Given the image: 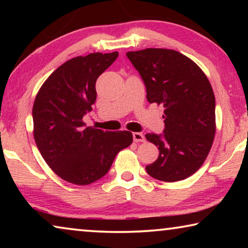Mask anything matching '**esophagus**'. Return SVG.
<instances>
[{
    "label": "esophagus",
    "mask_w": 248,
    "mask_h": 248,
    "mask_svg": "<svg viewBox=\"0 0 248 248\" xmlns=\"http://www.w3.org/2000/svg\"><path fill=\"white\" fill-rule=\"evenodd\" d=\"M133 140H134V142H144L145 138L142 133H139V132H134V133H133Z\"/></svg>",
    "instance_id": "34e87169"
}]
</instances>
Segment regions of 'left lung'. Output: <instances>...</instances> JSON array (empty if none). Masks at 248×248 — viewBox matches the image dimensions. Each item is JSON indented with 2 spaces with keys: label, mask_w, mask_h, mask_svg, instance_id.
<instances>
[{
  "label": "left lung",
  "mask_w": 248,
  "mask_h": 248,
  "mask_svg": "<svg viewBox=\"0 0 248 248\" xmlns=\"http://www.w3.org/2000/svg\"><path fill=\"white\" fill-rule=\"evenodd\" d=\"M147 88V99L165 108L162 134H145L159 157L145 170L162 182L189 177L203 165L216 133V99L204 72L187 56L166 48L127 52Z\"/></svg>",
  "instance_id": "8db88e82"
}]
</instances>
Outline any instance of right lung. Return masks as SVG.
Here are the masks:
<instances>
[{"instance_id": "add662e5", "label": "right lung", "mask_w": 248, "mask_h": 248, "mask_svg": "<svg viewBox=\"0 0 248 248\" xmlns=\"http://www.w3.org/2000/svg\"><path fill=\"white\" fill-rule=\"evenodd\" d=\"M118 53H91L62 64L43 83L32 107L33 138L44 160L57 176L76 185L104 177L116 155L133 142L128 131L86 127L96 81Z\"/></svg>"}]
</instances>
